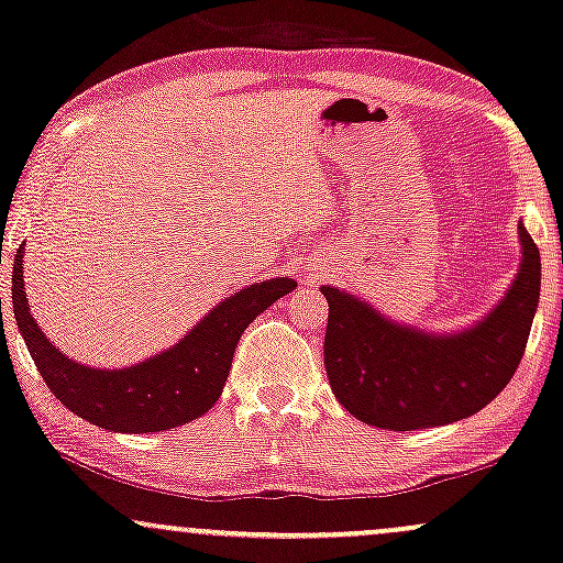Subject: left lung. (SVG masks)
<instances>
[{
	"label": "left lung",
	"instance_id": "1",
	"mask_svg": "<svg viewBox=\"0 0 563 563\" xmlns=\"http://www.w3.org/2000/svg\"><path fill=\"white\" fill-rule=\"evenodd\" d=\"M522 265L490 314L460 334L393 324L372 306L324 286V366L340 405L368 426L416 431L486 408L515 376L540 298V252L519 225Z\"/></svg>",
	"mask_w": 563,
	"mask_h": 563
}]
</instances>
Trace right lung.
I'll return each instance as SVG.
<instances>
[{
    "label": "right lung",
    "instance_id": "obj_1",
    "mask_svg": "<svg viewBox=\"0 0 563 563\" xmlns=\"http://www.w3.org/2000/svg\"><path fill=\"white\" fill-rule=\"evenodd\" d=\"M23 246L20 244L12 267V303L35 368L64 408L88 423L119 433L166 431L205 416L223 393L241 332L267 306L296 288L290 277L249 286L218 303L170 351L153 355L145 364L106 372L75 364L56 351L35 324L23 290Z\"/></svg>",
    "mask_w": 563,
    "mask_h": 563
}]
</instances>
